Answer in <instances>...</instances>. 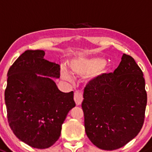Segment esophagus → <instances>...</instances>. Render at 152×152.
I'll list each match as a JSON object with an SVG mask.
<instances>
[{
	"label": "esophagus",
	"mask_w": 152,
	"mask_h": 152,
	"mask_svg": "<svg viewBox=\"0 0 152 152\" xmlns=\"http://www.w3.org/2000/svg\"><path fill=\"white\" fill-rule=\"evenodd\" d=\"M74 101L76 102V105H80L83 101V96L82 93L79 91H76L74 94Z\"/></svg>",
	"instance_id": "1"
}]
</instances>
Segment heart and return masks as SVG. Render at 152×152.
<instances>
[{
	"label": "heart",
	"mask_w": 152,
	"mask_h": 152,
	"mask_svg": "<svg viewBox=\"0 0 152 152\" xmlns=\"http://www.w3.org/2000/svg\"><path fill=\"white\" fill-rule=\"evenodd\" d=\"M69 67L71 73L77 76L90 73L89 80L93 82L99 80L107 71V62L101 57H78L70 61ZM61 76L67 80L70 79V75L64 70H61Z\"/></svg>",
	"instance_id": "obj_1"
}]
</instances>
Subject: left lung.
Here are the masks:
<instances>
[{
    "label": "left lung",
    "instance_id": "left-lung-1",
    "mask_svg": "<svg viewBox=\"0 0 152 152\" xmlns=\"http://www.w3.org/2000/svg\"><path fill=\"white\" fill-rule=\"evenodd\" d=\"M143 73L132 56L123 54L113 73L90 81L82 103L85 132L94 145L112 151L124 146L140 132L147 94Z\"/></svg>",
    "mask_w": 152,
    "mask_h": 152
}]
</instances>
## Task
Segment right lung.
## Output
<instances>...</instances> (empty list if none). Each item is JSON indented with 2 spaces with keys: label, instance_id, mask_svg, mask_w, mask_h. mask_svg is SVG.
<instances>
[{
  "label": "right lung",
  "instance_id": "add662e5",
  "mask_svg": "<svg viewBox=\"0 0 152 152\" xmlns=\"http://www.w3.org/2000/svg\"><path fill=\"white\" fill-rule=\"evenodd\" d=\"M45 55L41 50L22 53L9 69L4 94L13 133L35 148H48L58 140L67 113L76 106L73 91L61 92L53 79L60 77V66Z\"/></svg>",
  "mask_w": 152,
  "mask_h": 152
}]
</instances>
